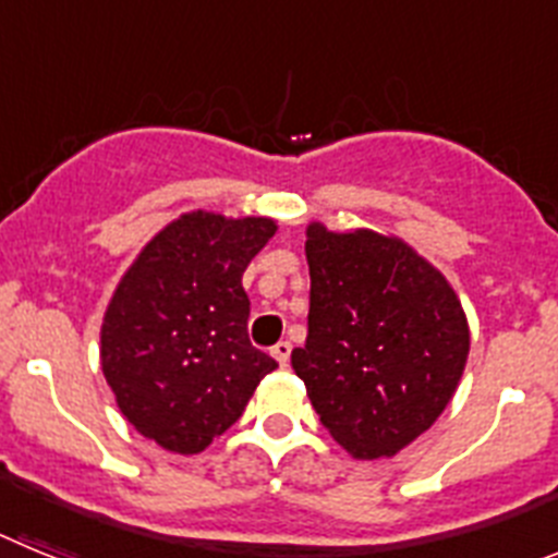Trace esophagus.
I'll return each instance as SVG.
<instances>
[{
  "label": "esophagus",
  "instance_id": "34e87169",
  "mask_svg": "<svg viewBox=\"0 0 558 558\" xmlns=\"http://www.w3.org/2000/svg\"><path fill=\"white\" fill-rule=\"evenodd\" d=\"M290 352H293V347H290L288 340H279V343H276V347L270 349V354H274V357H276V363H279V366H288Z\"/></svg>",
  "mask_w": 558,
  "mask_h": 558
}]
</instances>
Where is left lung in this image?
<instances>
[{
    "label": "left lung",
    "mask_w": 558,
    "mask_h": 558,
    "mask_svg": "<svg viewBox=\"0 0 558 558\" xmlns=\"http://www.w3.org/2000/svg\"><path fill=\"white\" fill-rule=\"evenodd\" d=\"M307 343L290 363L357 461L391 458L441 416L470 354L456 290L399 236L307 226Z\"/></svg>",
    "instance_id": "1"
}]
</instances>
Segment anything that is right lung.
<instances>
[{
	"mask_svg": "<svg viewBox=\"0 0 558 558\" xmlns=\"http://www.w3.org/2000/svg\"><path fill=\"white\" fill-rule=\"evenodd\" d=\"M274 234L270 218L186 211L113 290L100 329L102 374L122 416L165 450H206L276 368L251 347L243 290L245 268Z\"/></svg>",
	"mask_w": 558,
	"mask_h": 558,
	"instance_id": "obj_1",
	"label": "right lung"
}]
</instances>
